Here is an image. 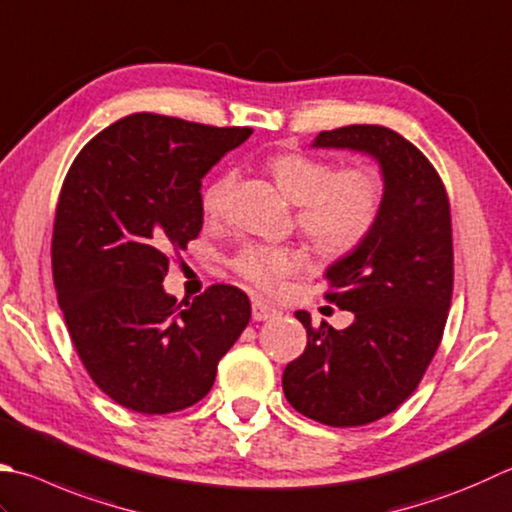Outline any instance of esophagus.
<instances>
[{
  "instance_id": "obj_1",
  "label": "esophagus",
  "mask_w": 512,
  "mask_h": 512,
  "mask_svg": "<svg viewBox=\"0 0 512 512\" xmlns=\"http://www.w3.org/2000/svg\"><path fill=\"white\" fill-rule=\"evenodd\" d=\"M279 315V310L268 306L264 302H253V319L255 322H266V319H275Z\"/></svg>"
}]
</instances>
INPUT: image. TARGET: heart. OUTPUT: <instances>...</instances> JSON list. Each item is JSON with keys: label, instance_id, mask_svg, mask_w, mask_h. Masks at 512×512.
<instances>
[{"label": "heart", "instance_id": "heart-1", "mask_svg": "<svg viewBox=\"0 0 512 512\" xmlns=\"http://www.w3.org/2000/svg\"><path fill=\"white\" fill-rule=\"evenodd\" d=\"M282 193L297 204V226L319 255L342 259L373 235L382 217L386 184L379 170L364 164L335 166L330 159L304 153L273 155L266 162ZM237 184V170H222L202 188L208 219L226 217ZM306 264L295 246L246 244L230 259V268L248 284L273 295L284 279Z\"/></svg>", "mask_w": 512, "mask_h": 512}]
</instances>
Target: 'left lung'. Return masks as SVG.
Instances as JSON below:
<instances>
[{"mask_svg":"<svg viewBox=\"0 0 512 512\" xmlns=\"http://www.w3.org/2000/svg\"><path fill=\"white\" fill-rule=\"evenodd\" d=\"M313 146L373 155L386 199L373 235L326 270L324 297L355 322L313 326L297 310L308 344L284 370V395L319 424L364 426L415 393L442 342L453 297L450 202L428 157L386 126L322 130Z\"/></svg>","mask_w":512,"mask_h":512,"instance_id":"obj_1","label":"left lung"}]
</instances>
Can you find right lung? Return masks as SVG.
<instances>
[{"mask_svg":"<svg viewBox=\"0 0 512 512\" xmlns=\"http://www.w3.org/2000/svg\"><path fill=\"white\" fill-rule=\"evenodd\" d=\"M250 133L133 113L68 168L50 244L57 302L90 379L119 406L166 415L197 404L250 322L235 286L182 304L162 286L173 253L202 230V177Z\"/></svg>","mask_w":512,"mask_h":512,"instance_id":"right-lung-1","label":"right lung"}]
</instances>
